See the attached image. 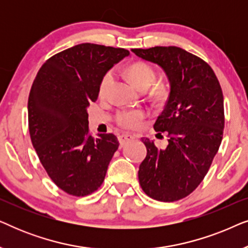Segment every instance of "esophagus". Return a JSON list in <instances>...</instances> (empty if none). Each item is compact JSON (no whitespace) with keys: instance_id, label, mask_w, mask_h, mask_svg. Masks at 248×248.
<instances>
[{"instance_id":"obj_1","label":"esophagus","mask_w":248,"mask_h":248,"mask_svg":"<svg viewBox=\"0 0 248 248\" xmlns=\"http://www.w3.org/2000/svg\"><path fill=\"white\" fill-rule=\"evenodd\" d=\"M134 138H135L134 135H132V134H127V133H124V134L118 135V141H120L121 145H124L125 143H126V142L131 141V140H133Z\"/></svg>"}]
</instances>
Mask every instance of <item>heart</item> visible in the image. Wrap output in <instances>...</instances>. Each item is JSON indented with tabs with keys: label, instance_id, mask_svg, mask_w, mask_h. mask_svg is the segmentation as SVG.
<instances>
[{
	"label": "heart",
	"instance_id": "1",
	"mask_svg": "<svg viewBox=\"0 0 248 248\" xmlns=\"http://www.w3.org/2000/svg\"><path fill=\"white\" fill-rule=\"evenodd\" d=\"M126 74L131 82L135 87L141 90H147L149 87L154 83L155 79V72L152 67L147 63L137 62L131 64L127 67ZM115 73L113 70H109L108 72L105 73L103 79L99 84V96H106L108 89H109L111 84L114 82ZM168 90L165 84H158L154 89V96L158 99L164 98L167 94ZM147 116L145 110L141 108H135V109H125L120 111L116 115V122L118 125L125 128H138L142 124V122Z\"/></svg>",
	"mask_w": 248,
	"mask_h": 248
}]
</instances>
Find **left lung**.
I'll list each match as a JSON object with an SVG mask.
<instances>
[{
  "label": "left lung",
  "mask_w": 248,
  "mask_h": 248,
  "mask_svg": "<svg viewBox=\"0 0 248 248\" xmlns=\"http://www.w3.org/2000/svg\"><path fill=\"white\" fill-rule=\"evenodd\" d=\"M132 52L160 66L170 84L154 125L159 135L168 134V145L158 149L154 141L142 139L147 157L139 167V182L150 198L177 201L198 187L219 150L225 127L221 87L208 63L179 47Z\"/></svg>",
  "instance_id": "obj_1"
}]
</instances>
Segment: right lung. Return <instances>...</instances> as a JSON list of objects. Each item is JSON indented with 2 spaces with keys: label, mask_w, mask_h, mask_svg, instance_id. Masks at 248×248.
<instances>
[{
  "label": "right lung",
  "mask_w": 248,
  "mask_h": 248,
  "mask_svg": "<svg viewBox=\"0 0 248 248\" xmlns=\"http://www.w3.org/2000/svg\"><path fill=\"white\" fill-rule=\"evenodd\" d=\"M128 55L124 48L79 44L47 60L33 80L30 138L50 179L67 194L89 195L103 184L120 143L111 133L91 137L87 109L105 73Z\"/></svg>",
  "instance_id": "right-lung-1"
}]
</instances>
